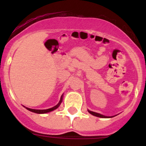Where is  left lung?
<instances>
[{
	"label": "left lung",
	"instance_id": "left-lung-1",
	"mask_svg": "<svg viewBox=\"0 0 146 146\" xmlns=\"http://www.w3.org/2000/svg\"><path fill=\"white\" fill-rule=\"evenodd\" d=\"M88 112L90 113V114H92V115L95 116V117H101V118H108V117H106V116H104V115H102V114H99V113L94 112V111H90V110H88Z\"/></svg>",
	"mask_w": 146,
	"mask_h": 146
}]
</instances>
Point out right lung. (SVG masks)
<instances>
[{
  "instance_id": "right-lung-1",
  "label": "right lung",
  "mask_w": 146,
  "mask_h": 146,
  "mask_svg": "<svg viewBox=\"0 0 146 146\" xmlns=\"http://www.w3.org/2000/svg\"><path fill=\"white\" fill-rule=\"evenodd\" d=\"M61 102H62V96H61V100L59 101L58 104H57V105H56L55 107H52V108L48 109V110H32V109H29V108H27V107H26V109L29 110V111H32V112L36 113V114H45V113L49 112V111H53V110H56V109L58 108V107H59L60 104H61Z\"/></svg>"
}]
</instances>
